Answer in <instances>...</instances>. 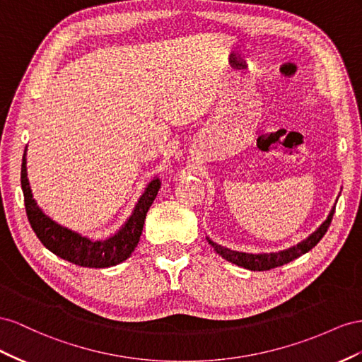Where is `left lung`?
Here are the masks:
<instances>
[{
    "mask_svg": "<svg viewBox=\"0 0 362 362\" xmlns=\"http://www.w3.org/2000/svg\"><path fill=\"white\" fill-rule=\"evenodd\" d=\"M334 212H335V206L332 209H330L327 218L322 223V226H320L315 232L309 235L306 240H303L302 243H298L297 245L290 247V249H285V250H281V252L257 253V255L243 253V252H235V250H230V249H226V247L214 243L209 238H208V241L214 247V250L218 253L221 257H224L226 261L236 264L238 267L247 268V270H252V272H267V270H272V268L281 267L284 264H288V262L297 259L298 256L308 253L309 250L313 249V247H315L318 244V241L322 240L325 233L327 232V227H329L330 221H332Z\"/></svg>",
    "mask_w": 362,
    "mask_h": 362,
    "instance_id": "obj_1",
    "label": "left lung"
}]
</instances>
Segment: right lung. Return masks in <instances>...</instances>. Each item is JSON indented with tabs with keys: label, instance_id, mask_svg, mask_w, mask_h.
<instances>
[{
	"label": "right lung",
	"instance_id": "obj_1",
	"mask_svg": "<svg viewBox=\"0 0 362 362\" xmlns=\"http://www.w3.org/2000/svg\"><path fill=\"white\" fill-rule=\"evenodd\" d=\"M25 156L27 148L24 150L23 165H21V187H23L24 192L27 216L39 241L49 252H53L56 256L68 262L89 268L113 267L130 257L132 252L135 250V247L139 243L146 215L160 188V180L158 177H154L147 185L146 191L141 195L129 220L115 235L103 241H92L86 236H81L80 233L57 224L39 208L33 199L32 188H30L27 179Z\"/></svg>",
	"mask_w": 362,
	"mask_h": 362
}]
</instances>
